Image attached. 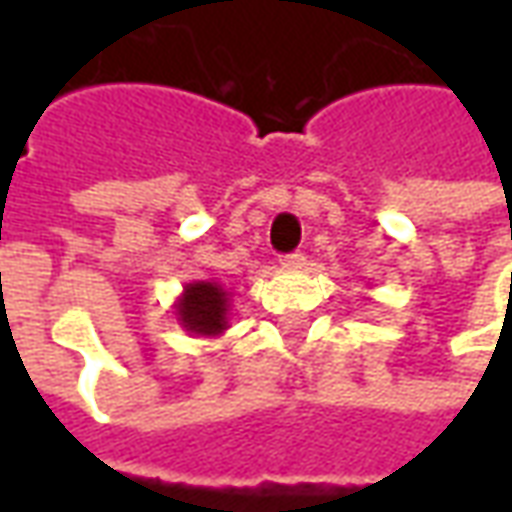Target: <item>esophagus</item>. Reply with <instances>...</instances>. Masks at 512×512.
I'll use <instances>...</instances> for the list:
<instances>
[{
    "label": "esophagus",
    "mask_w": 512,
    "mask_h": 512,
    "mask_svg": "<svg viewBox=\"0 0 512 512\" xmlns=\"http://www.w3.org/2000/svg\"><path fill=\"white\" fill-rule=\"evenodd\" d=\"M279 263H282L285 268H290V271H296V268L304 266V255H301V252H293V255L282 257Z\"/></svg>",
    "instance_id": "34e87169"
}]
</instances>
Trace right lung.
<instances>
[{"mask_svg":"<svg viewBox=\"0 0 512 512\" xmlns=\"http://www.w3.org/2000/svg\"><path fill=\"white\" fill-rule=\"evenodd\" d=\"M172 310L189 334L219 337L230 326V290L213 279H197L183 285V293L172 304Z\"/></svg>","mask_w":512,"mask_h":512,"instance_id":"obj_1","label":"right lung"}]
</instances>
